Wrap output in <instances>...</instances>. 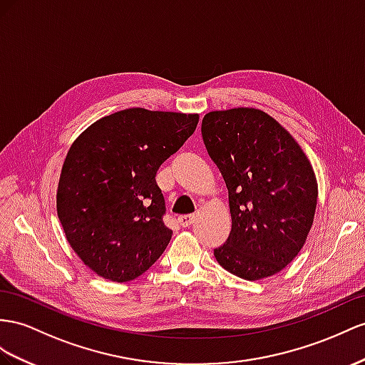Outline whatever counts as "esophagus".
Segmentation results:
<instances>
[{"instance_id": "obj_1", "label": "esophagus", "mask_w": 365, "mask_h": 365, "mask_svg": "<svg viewBox=\"0 0 365 365\" xmlns=\"http://www.w3.org/2000/svg\"><path fill=\"white\" fill-rule=\"evenodd\" d=\"M194 214H182V216H179V223L182 227H190L194 222Z\"/></svg>"}]
</instances>
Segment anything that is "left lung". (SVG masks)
I'll return each mask as SVG.
<instances>
[{"label":"left lung","mask_w":365,"mask_h":365,"mask_svg":"<svg viewBox=\"0 0 365 365\" xmlns=\"http://www.w3.org/2000/svg\"><path fill=\"white\" fill-rule=\"evenodd\" d=\"M202 137L227 183L231 232L214 250L237 277L279 273L297 256L313 225L317 183L296 140L255 108L208 112Z\"/></svg>","instance_id":"left-lung-1"}]
</instances>
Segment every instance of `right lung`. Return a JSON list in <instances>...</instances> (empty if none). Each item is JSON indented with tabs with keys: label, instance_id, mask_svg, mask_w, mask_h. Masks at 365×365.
<instances>
[{
	"label": "right lung",
	"instance_id": "1",
	"mask_svg": "<svg viewBox=\"0 0 365 365\" xmlns=\"http://www.w3.org/2000/svg\"><path fill=\"white\" fill-rule=\"evenodd\" d=\"M197 123V114L130 108L100 118L73 142L57 211L71 247L93 273L128 282L163 255L173 231L155 174Z\"/></svg>",
	"mask_w": 365,
	"mask_h": 365
}]
</instances>
